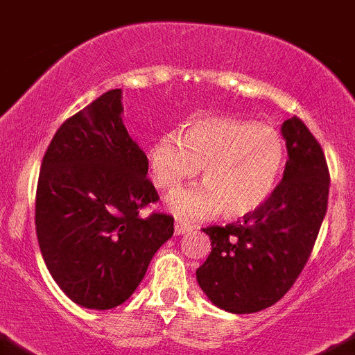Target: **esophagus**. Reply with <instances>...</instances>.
I'll use <instances>...</instances> for the list:
<instances>
[{
	"label": "esophagus",
	"instance_id": "34e87169",
	"mask_svg": "<svg viewBox=\"0 0 355 355\" xmlns=\"http://www.w3.org/2000/svg\"><path fill=\"white\" fill-rule=\"evenodd\" d=\"M189 232H193V226L191 225L182 221L175 223V233H177V235H184V233H189Z\"/></svg>",
	"mask_w": 355,
	"mask_h": 355
}]
</instances>
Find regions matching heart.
I'll use <instances>...</instances> for the list:
<instances>
[{"label":"heart","instance_id":"1","mask_svg":"<svg viewBox=\"0 0 355 355\" xmlns=\"http://www.w3.org/2000/svg\"><path fill=\"white\" fill-rule=\"evenodd\" d=\"M155 185L175 189L203 168L205 184L184 187L168 198L182 219H205L219 210L248 216L272 196L286 164V143L277 130L249 120L205 116L184 136L168 130L148 148Z\"/></svg>","mask_w":355,"mask_h":355}]
</instances>
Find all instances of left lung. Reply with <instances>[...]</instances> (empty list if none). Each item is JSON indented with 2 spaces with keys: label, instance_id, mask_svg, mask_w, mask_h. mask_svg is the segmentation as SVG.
<instances>
[{
  "label": "left lung",
  "instance_id": "obj_1",
  "mask_svg": "<svg viewBox=\"0 0 355 355\" xmlns=\"http://www.w3.org/2000/svg\"><path fill=\"white\" fill-rule=\"evenodd\" d=\"M288 161L272 196L242 221L207 226L212 251L196 279L217 308L257 313L285 295L313 251L327 210L324 150L301 118L283 122Z\"/></svg>",
  "mask_w": 355,
  "mask_h": 355
}]
</instances>
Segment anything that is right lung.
I'll use <instances>...</instances> for the list:
<instances>
[{
  "label": "right lung",
  "mask_w": 355,
  "mask_h": 355,
  "mask_svg": "<svg viewBox=\"0 0 355 355\" xmlns=\"http://www.w3.org/2000/svg\"><path fill=\"white\" fill-rule=\"evenodd\" d=\"M122 111V90H110L65 120L38 175L35 226L44 261L70 301L90 309L125 302L175 232L171 216L139 214L159 194Z\"/></svg>",
  "instance_id": "right-lung-1"
}]
</instances>
